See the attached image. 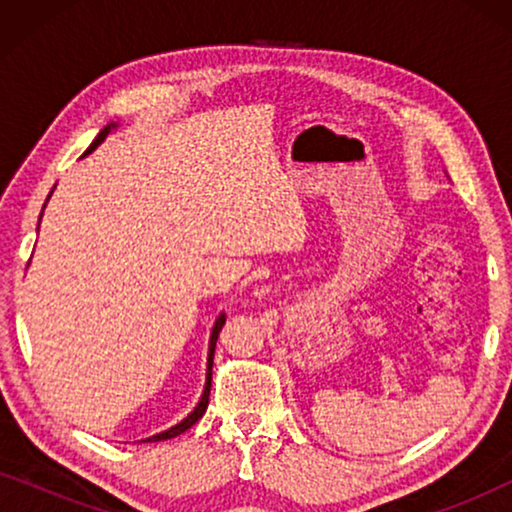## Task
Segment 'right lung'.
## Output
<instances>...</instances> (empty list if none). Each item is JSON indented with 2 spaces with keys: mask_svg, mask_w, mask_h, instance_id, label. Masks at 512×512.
<instances>
[{
  "mask_svg": "<svg viewBox=\"0 0 512 512\" xmlns=\"http://www.w3.org/2000/svg\"><path fill=\"white\" fill-rule=\"evenodd\" d=\"M114 128V125H107V128H104L100 135L95 137V142L88 146V151L86 153H90L95 149L97 144L102 142L104 137H107V132ZM223 324H226V317H219V321H216L214 324V331H212V342H209V363H207V384H205V394H202V398H200V403H198V408H195L191 415H188L184 422H179L177 426H172V429H167V431H163V433H158V436H153V438H149L151 443H156V440H167V438H174V436H179V433H184V431H188L191 429V426L198 422V419L205 415V410H207V403H209V389H212V363H214V347H216V340H219V333H221V328H223Z\"/></svg>",
  "mask_w": 512,
  "mask_h": 512,
  "instance_id": "add662e5",
  "label": "right lung"
}]
</instances>
